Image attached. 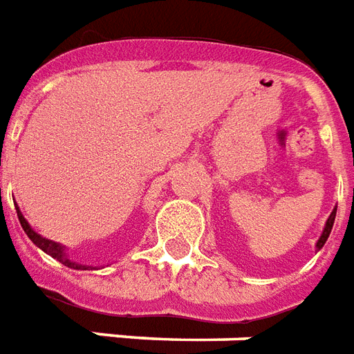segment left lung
<instances>
[{
    "label": "left lung",
    "instance_id": "obj_1",
    "mask_svg": "<svg viewBox=\"0 0 354 354\" xmlns=\"http://www.w3.org/2000/svg\"><path fill=\"white\" fill-rule=\"evenodd\" d=\"M336 210H337V206L334 208V210H332V214L328 216V219H326V223H324V229H323V232H321V238H319V240H317V243H315L317 251L323 248L324 243H326V240H328V236H330L332 225H334V219H336Z\"/></svg>",
    "mask_w": 354,
    "mask_h": 354
}]
</instances>
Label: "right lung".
Instances as JSON below:
<instances>
[{"mask_svg":"<svg viewBox=\"0 0 354 354\" xmlns=\"http://www.w3.org/2000/svg\"><path fill=\"white\" fill-rule=\"evenodd\" d=\"M17 214H18V219H20V225H22L24 232L30 236L31 242L35 243L39 250H43L46 255H50L52 259H56V261H59L62 264H65L67 268H73V270H93V266H90V264H80L77 263V261H73V259L67 255V248H65V245L54 242V240H48V238L41 236L39 232H35V230L31 229V225L28 223V219L24 217L20 208H17Z\"/></svg>","mask_w":354,"mask_h":354,"instance_id":"add662e5","label":"right lung"}]
</instances>
